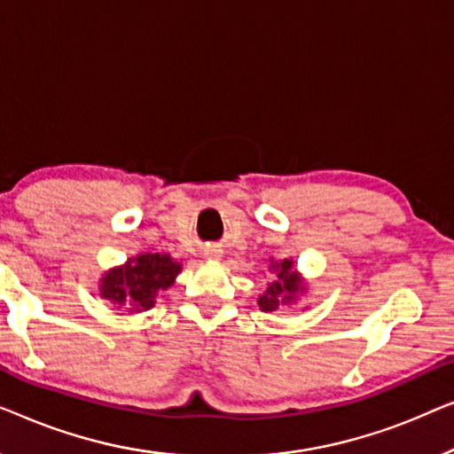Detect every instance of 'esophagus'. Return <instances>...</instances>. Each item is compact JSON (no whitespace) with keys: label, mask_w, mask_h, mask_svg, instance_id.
<instances>
[{"label":"esophagus","mask_w":454,"mask_h":454,"mask_svg":"<svg viewBox=\"0 0 454 454\" xmlns=\"http://www.w3.org/2000/svg\"><path fill=\"white\" fill-rule=\"evenodd\" d=\"M204 256L216 260V258H221V250H216V247H207V250H204Z\"/></svg>","instance_id":"34e87169"}]
</instances>
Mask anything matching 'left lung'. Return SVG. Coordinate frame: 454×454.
<instances>
[{
  "label": "left lung",
  "mask_w": 454,
  "mask_h": 454,
  "mask_svg": "<svg viewBox=\"0 0 454 454\" xmlns=\"http://www.w3.org/2000/svg\"><path fill=\"white\" fill-rule=\"evenodd\" d=\"M270 270L275 272L272 281L262 295L258 297V306L262 312H275L283 303H291L297 295L303 294V283L300 272L294 269V260L285 258L278 262H270Z\"/></svg>",
  "instance_id": "obj_1"
}]
</instances>
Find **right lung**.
<instances>
[{
  "instance_id": "1",
  "label": "right lung",
  "mask_w": 454,
  "mask_h": 454,
  "mask_svg": "<svg viewBox=\"0 0 454 454\" xmlns=\"http://www.w3.org/2000/svg\"><path fill=\"white\" fill-rule=\"evenodd\" d=\"M182 264L169 254H138L126 264L107 270L98 283V294L117 308L145 312L154 306L159 291L169 289Z\"/></svg>"
}]
</instances>
